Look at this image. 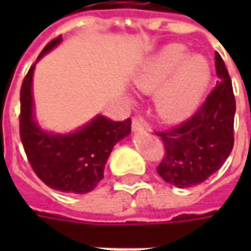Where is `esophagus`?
<instances>
[{
    "label": "esophagus",
    "mask_w": 251,
    "mask_h": 251,
    "mask_svg": "<svg viewBox=\"0 0 251 251\" xmlns=\"http://www.w3.org/2000/svg\"><path fill=\"white\" fill-rule=\"evenodd\" d=\"M147 124H145V121L142 120V118H138V117H134V118H133V122H131V130L142 131L147 130Z\"/></svg>",
    "instance_id": "1"
}]
</instances>
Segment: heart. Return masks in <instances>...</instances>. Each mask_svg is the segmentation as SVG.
I'll return each instance as SVG.
<instances>
[{
	"instance_id": "b5f03b06",
	"label": "heart",
	"mask_w": 251,
	"mask_h": 251,
	"mask_svg": "<svg viewBox=\"0 0 251 251\" xmlns=\"http://www.w3.org/2000/svg\"><path fill=\"white\" fill-rule=\"evenodd\" d=\"M211 82V68L203 56H189L183 44H169L137 74L134 86L144 94L157 93L158 114L181 122L199 107Z\"/></svg>"
}]
</instances>
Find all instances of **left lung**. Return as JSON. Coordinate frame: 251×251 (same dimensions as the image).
<instances>
[{
	"label": "left lung",
	"instance_id": "left-lung-1",
	"mask_svg": "<svg viewBox=\"0 0 251 251\" xmlns=\"http://www.w3.org/2000/svg\"><path fill=\"white\" fill-rule=\"evenodd\" d=\"M215 70L219 80L200 109L180 125L156 133L165 148L157 174L179 188L205 181L223 165L234 147L235 98L218 52Z\"/></svg>",
	"mask_w": 251,
	"mask_h": 251
}]
</instances>
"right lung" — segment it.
<instances>
[{
	"label": "right lung",
	"mask_w": 251,
	"mask_h": 251,
	"mask_svg": "<svg viewBox=\"0 0 251 251\" xmlns=\"http://www.w3.org/2000/svg\"><path fill=\"white\" fill-rule=\"evenodd\" d=\"M62 41V36L48 43L37 60ZM30 67L20 91V137L30 167L50 188L87 194L103 179L106 161L117 142L130 134L131 120L111 121L97 115L87 125L70 134H53L40 129L33 117Z\"/></svg>",
	"instance_id": "right-lung-1"
}]
</instances>
